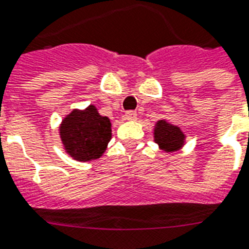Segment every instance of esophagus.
Wrapping results in <instances>:
<instances>
[{
  "mask_svg": "<svg viewBox=\"0 0 249 249\" xmlns=\"http://www.w3.org/2000/svg\"><path fill=\"white\" fill-rule=\"evenodd\" d=\"M124 117H126L127 121H136L137 119V114L134 110H128V112H126Z\"/></svg>",
  "mask_w": 249,
  "mask_h": 249,
  "instance_id": "obj_1",
  "label": "esophagus"
}]
</instances>
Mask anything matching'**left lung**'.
Masks as SVG:
<instances>
[{"label":"left lung","mask_w":249,"mask_h":249,"mask_svg":"<svg viewBox=\"0 0 249 249\" xmlns=\"http://www.w3.org/2000/svg\"><path fill=\"white\" fill-rule=\"evenodd\" d=\"M154 141L160 150L174 153L185 145V134L180 127L167 122L166 119H159L154 126Z\"/></svg>","instance_id":"1"}]
</instances>
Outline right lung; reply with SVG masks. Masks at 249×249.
Here are the masks:
<instances>
[{
  "label": "right lung",
  "instance_id": "1",
  "mask_svg": "<svg viewBox=\"0 0 249 249\" xmlns=\"http://www.w3.org/2000/svg\"><path fill=\"white\" fill-rule=\"evenodd\" d=\"M65 152L78 162L100 158L112 139V123L103 117L95 105L86 109H73L59 127Z\"/></svg>",
  "mask_w": 249,
  "mask_h": 249
}]
</instances>
